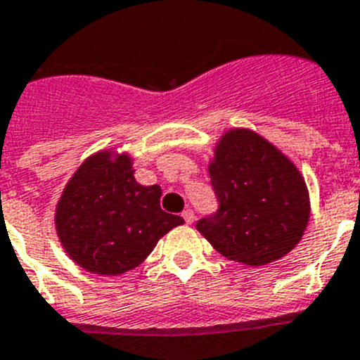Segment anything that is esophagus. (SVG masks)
Masks as SVG:
<instances>
[{
	"mask_svg": "<svg viewBox=\"0 0 360 360\" xmlns=\"http://www.w3.org/2000/svg\"><path fill=\"white\" fill-rule=\"evenodd\" d=\"M182 217H184V219H186L187 225H191V223H193V221H194V212H193V210H191V209L184 210Z\"/></svg>",
	"mask_w": 360,
	"mask_h": 360,
	"instance_id": "1",
	"label": "esophagus"
}]
</instances>
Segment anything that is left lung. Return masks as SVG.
Listing matches in <instances>:
<instances>
[{"label": "left lung", "instance_id": "left-lung-1", "mask_svg": "<svg viewBox=\"0 0 360 360\" xmlns=\"http://www.w3.org/2000/svg\"><path fill=\"white\" fill-rule=\"evenodd\" d=\"M209 174L219 207L196 230L216 252L253 268L298 245L311 216L309 191L278 148L248 128H232L217 141Z\"/></svg>", "mask_w": 360, "mask_h": 360}]
</instances>
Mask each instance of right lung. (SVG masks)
<instances>
[{
    "label": "right lung",
    "mask_w": 360,
    "mask_h": 360,
    "mask_svg": "<svg viewBox=\"0 0 360 360\" xmlns=\"http://www.w3.org/2000/svg\"><path fill=\"white\" fill-rule=\"evenodd\" d=\"M162 189L141 186L131 157L98 151L65 184L55 209V229L65 253L96 275H123L137 268L180 216L160 209Z\"/></svg>",
    "instance_id": "right-lung-1"
}]
</instances>
